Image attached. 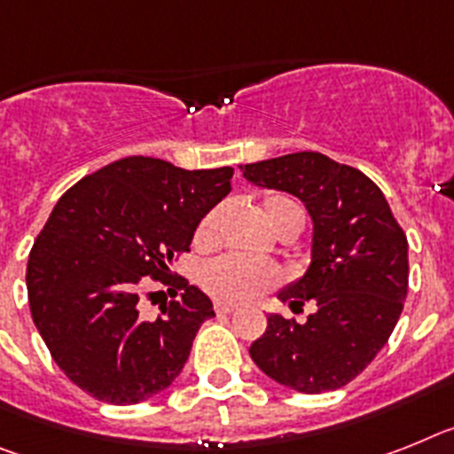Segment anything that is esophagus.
Here are the masks:
<instances>
[{"instance_id": "1", "label": "esophagus", "mask_w": 454, "mask_h": 454, "mask_svg": "<svg viewBox=\"0 0 454 454\" xmlns=\"http://www.w3.org/2000/svg\"><path fill=\"white\" fill-rule=\"evenodd\" d=\"M235 309H238V306H235V303H231V301H222V299H216V301H215V310L219 315L232 313Z\"/></svg>"}]
</instances>
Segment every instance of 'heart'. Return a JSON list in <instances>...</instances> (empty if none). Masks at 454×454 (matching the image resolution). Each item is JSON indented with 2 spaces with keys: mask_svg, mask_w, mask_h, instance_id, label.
Returning <instances> with one entry per match:
<instances>
[{
  "mask_svg": "<svg viewBox=\"0 0 454 454\" xmlns=\"http://www.w3.org/2000/svg\"><path fill=\"white\" fill-rule=\"evenodd\" d=\"M265 215L274 228H278L293 216H301L303 219L301 207L287 196H267ZM219 222H222V207H215V210L207 212L196 226V242H212L216 238V232H219ZM199 281L212 297L223 299V301H247V299H254L260 293L270 290L278 281V271L270 262L228 254L207 260L200 267Z\"/></svg>",
  "mask_w": 454,
  "mask_h": 454,
  "instance_id": "b5f03b06",
  "label": "heart"
}]
</instances>
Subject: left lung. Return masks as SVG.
Wrapping results in <instances>:
<instances>
[{"label": "left lung", "mask_w": 454, "mask_h": 454, "mask_svg": "<svg viewBox=\"0 0 454 454\" xmlns=\"http://www.w3.org/2000/svg\"><path fill=\"white\" fill-rule=\"evenodd\" d=\"M239 168L258 187L297 196L313 219L309 270L278 299L290 309L313 301L317 310L303 325L267 315L251 358L293 391H336L368 368L400 320L409 287L407 235L365 173L322 153Z\"/></svg>", "instance_id": "left-lung-1"}]
</instances>
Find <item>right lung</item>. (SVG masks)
Wrapping results in <instances>:
<instances>
[{
  "label": "right lung",
  "mask_w": 454,
  "mask_h": 454,
  "mask_svg": "<svg viewBox=\"0 0 454 454\" xmlns=\"http://www.w3.org/2000/svg\"><path fill=\"white\" fill-rule=\"evenodd\" d=\"M232 168H187L125 157L66 192L31 247L27 293L54 364L84 393L139 404L173 384L212 301L168 265L231 192ZM176 300L148 321L138 310L145 276Z\"/></svg>",
  "instance_id": "1"
}]
</instances>
